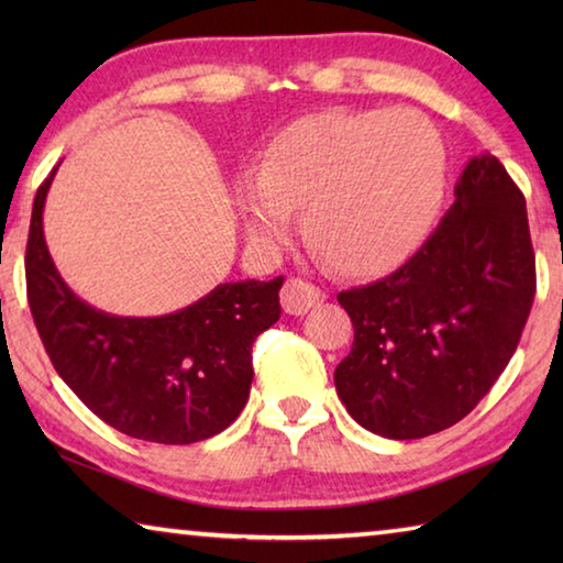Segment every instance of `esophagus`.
<instances>
[{"label": "esophagus", "instance_id": "esophagus-1", "mask_svg": "<svg viewBox=\"0 0 563 563\" xmlns=\"http://www.w3.org/2000/svg\"><path fill=\"white\" fill-rule=\"evenodd\" d=\"M280 300H283L285 312H290V316H305V312L318 308V305L325 300V292L316 288L312 283H305L300 278H290L283 285Z\"/></svg>", "mask_w": 563, "mask_h": 563}]
</instances>
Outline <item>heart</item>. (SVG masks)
Masks as SVG:
<instances>
[{"label": "heart", "instance_id": "b5f03b06", "mask_svg": "<svg viewBox=\"0 0 563 563\" xmlns=\"http://www.w3.org/2000/svg\"><path fill=\"white\" fill-rule=\"evenodd\" d=\"M444 186V141L422 113L320 111L285 126L235 194L258 241H280L298 208L305 238L332 271L375 278L427 241Z\"/></svg>", "mask_w": 563, "mask_h": 563}]
</instances>
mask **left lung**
<instances>
[{"instance_id":"1","label":"left lung","mask_w":563,"mask_h":563,"mask_svg":"<svg viewBox=\"0 0 563 563\" xmlns=\"http://www.w3.org/2000/svg\"><path fill=\"white\" fill-rule=\"evenodd\" d=\"M537 292L523 194L474 156L424 245L387 278L338 295L355 328L335 389L357 424L419 440L460 422L497 383Z\"/></svg>"}]
</instances>
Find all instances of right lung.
<instances>
[{
    "label": "right lung",
    "instance_id": "1",
    "mask_svg": "<svg viewBox=\"0 0 563 563\" xmlns=\"http://www.w3.org/2000/svg\"><path fill=\"white\" fill-rule=\"evenodd\" d=\"M54 174L36 190L26 241V295L54 369L93 415L136 440L194 444L223 432L251 393L253 342L280 318L283 275L223 283L161 318L91 308L62 280L44 241Z\"/></svg>",
    "mask_w": 563,
    "mask_h": 563
}]
</instances>
